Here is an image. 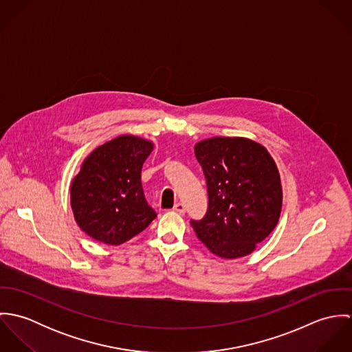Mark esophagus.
I'll return each instance as SVG.
<instances>
[{"label": "esophagus", "mask_w": 352, "mask_h": 352, "mask_svg": "<svg viewBox=\"0 0 352 352\" xmlns=\"http://www.w3.org/2000/svg\"><path fill=\"white\" fill-rule=\"evenodd\" d=\"M173 211L180 212V214H184V212H186V207H184V204H183V203L177 201V203L173 206Z\"/></svg>", "instance_id": "esophagus-1"}]
</instances>
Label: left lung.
I'll list each match as a JSON object with an SVG mask.
<instances>
[{"label":"left lung","mask_w":352,"mask_h":352,"mask_svg":"<svg viewBox=\"0 0 352 352\" xmlns=\"http://www.w3.org/2000/svg\"><path fill=\"white\" fill-rule=\"evenodd\" d=\"M208 195L201 221L191 225L214 254L237 258L254 251L275 229L282 208L274 158L248 138L214 137L195 145Z\"/></svg>","instance_id":"8db88e82"}]
</instances>
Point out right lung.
<instances>
[{
  "mask_svg": "<svg viewBox=\"0 0 352 352\" xmlns=\"http://www.w3.org/2000/svg\"><path fill=\"white\" fill-rule=\"evenodd\" d=\"M153 151L151 141L120 135L92 151L70 186L74 219L89 237L120 245L157 217L148 204L141 170Z\"/></svg>",
  "mask_w": 352,
  "mask_h": 352,
  "instance_id": "obj_1",
  "label": "right lung"
}]
</instances>
